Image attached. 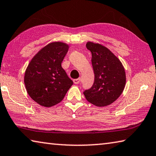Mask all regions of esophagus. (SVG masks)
<instances>
[{"instance_id":"obj_1","label":"esophagus","mask_w":156,"mask_h":156,"mask_svg":"<svg viewBox=\"0 0 156 156\" xmlns=\"http://www.w3.org/2000/svg\"><path fill=\"white\" fill-rule=\"evenodd\" d=\"M73 81L75 84H78V83H80V78H77V79H74V80H73Z\"/></svg>"}]
</instances>
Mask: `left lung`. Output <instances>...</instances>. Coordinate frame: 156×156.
I'll return each mask as SVG.
<instances>
[{
    "label": "left lung",
    "instance_id": "obj_1",
    "mask_svg": "<svg viewBox=\"0 0 156 156\" xmlns=\"http://www.w3.org/2000/svg\"><path fill=\"white\" fill-rule=\"evenodd\" d=\"M86 47L91 52L94 83L83 94L90 103L97 107L107 106L115 102L125 89V68L107 47L91 41L87 43Z\"/></svg>",
    "mask_w": 156,
    "mask_h": 156
}]
</instances>
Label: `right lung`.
Masks as SVG:
<instances>
[{"instance_id": "add662e5", "label": "right lung", "mask_w": 156, "mask_h": 156, "mask_svg": "<svg viewBox=\"0 0 156 156\" xmlns=\"http://www.w3.org/2000/svg\"><path fill=\"white\" fill-rule=\"evenodd\" d=\"M69 47L62 42L50 43L32 58L26 69V90L41 106L50 107L59 103L73 84L61 66Z\"/></svg>"}]
</instances>
